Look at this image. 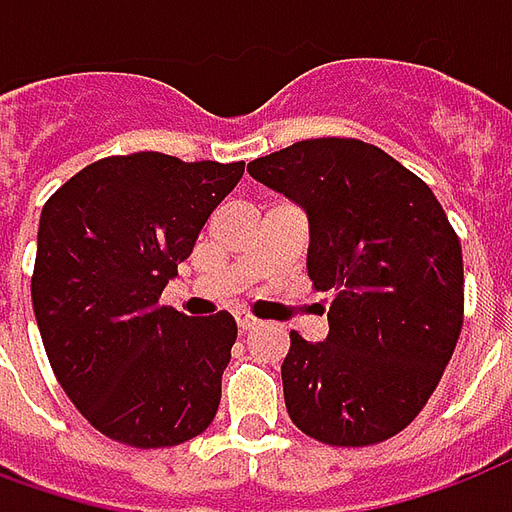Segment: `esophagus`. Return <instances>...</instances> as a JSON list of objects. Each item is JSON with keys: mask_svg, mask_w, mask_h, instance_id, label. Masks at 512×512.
Returning <instances> with one entry per match:
<instances>
[{"mask_svg": "<svg viewBox=\"0 0 512 512\" xmlns=\"http://www.w3.org/2000/svg\"><path fill=\"white\" fill-rule=\"evenodd\" d=\"M237 327H240V333H251V330L259 327V319H253L248 313H240V316H237Z\"/></svg>", "mask_w": 512, "mask_h": 512, "instance_id": "1", "label": "esophagus"}]
</instances>
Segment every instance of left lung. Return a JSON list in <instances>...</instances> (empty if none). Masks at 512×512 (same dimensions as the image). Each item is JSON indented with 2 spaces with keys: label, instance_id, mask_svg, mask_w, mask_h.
Returning <instances> with one entry per match:
<instances>
[{
  "label": "left lung",
  "instance_id": "8db88e82",
  "mask_svg": "<svg viewBox=\"0 0 512 512\" xmlns=\"http://www.w3.org/2000/svg\"><path fill=\"white\" fill-rule=\"evenodd\" d=\"M308 215V275L330 292L322 343L292 333L283 398L302 434L365 447L431 398L464 324V259L423 179L374 144L308 138L248 163Z\"/></svg>",
  "mask_w": 512,
  "mask_h": 512
}]
</instances>
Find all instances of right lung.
Returning <instances> with one entry per match:
<instances>
[{"label": "right lung", "mask_w": 512, "mask_h": 512, "mask_svg": "<svg viewBox=\"0 0 512 512\" xmlns=\"http://www.w3.org/2000/svg\"><path fill=\"white\" fill-rule=\"evenodd\" d=\"M242 171V160L117 155L67 179L40 212L32 308L48 363L114 442L182 445L218 412L237 322L158 300Z\"/></svg>", "instance_id": "obj_1"}]
</instances>
